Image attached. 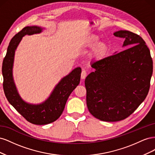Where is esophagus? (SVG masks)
I'll return each instance as SVG.
<instances>
[{
  "label": "esophagus",
  "mask_w": 155,
  "mask_h": 155,
  "mask_svg": "<svg viewBox=\"0 0 155 155\" xmlns=\"http://www.w3.org/2000/svg\"><path fill=\"white\" fill-rule=\"evenodd\" d=\"M86 76H87V72L85 70H83L81 72V78L82 79H84L85 78Z\"/></svg>",
  "instance_id": "34e87169"
}]
</instances>
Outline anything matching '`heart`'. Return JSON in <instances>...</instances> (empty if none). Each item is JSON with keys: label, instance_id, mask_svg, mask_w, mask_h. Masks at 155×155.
Masks as SVG:
<instances>
[{"label": "heart", "instance_id": "b5f03b06", "mask_svg": "<svg viewBox=\"0 0 155 155\" xmlns=\"http://www.w3.org/2000/svg\"><path fill=\"white\" fill-rule=\"evenodd\" d=\"M82 46L84 47H94L91 53L89 55V58L91 59H101L107 55L109 50V46L104 41L100 42V37L95 34H91L87 36L83 40Z\"/></svg>", "mask_w": 155, "mask_h": 155}]
</instances>
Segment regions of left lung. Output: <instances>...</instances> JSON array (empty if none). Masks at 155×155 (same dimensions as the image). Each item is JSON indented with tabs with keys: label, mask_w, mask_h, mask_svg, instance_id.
<instances>
[{
	"label": "left lung",
	"mask_w": 155,
	"mask_h": 155,
	"mask_svg": "<svg viewBox=\"0 0 155 155\" xmlns=\"http://www.w3.org/2000/svg\"><path fill=\"white\" fill-rule=\"evenodd\" d=\"M125 50L91 65L85 78L87 105L101 121H117L133 113L146 97L153 74L150 51L141 37L127 30L114 33Z\"/></svg>",
	"instance_id": "left-lung-1"
}]
</instances>
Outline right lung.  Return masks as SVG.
<instances>
[{
	"label": "right lung",
	"mask_w": 155,
	"mask_h": 155,
	"mask_svg": "<svg viewBox=\"0 0 155 155\" xmlns=\"http://www.w3.org/2000/svg\"><path fill=\"white\" fill-rule=\"evenodd\" d=\"M45 29L37 26H26L14 36L9 44L2 67L3 88L8 101L27 121L35 125L48 124L59 118L70 94L80 82L81 73L80 67L74 68L61 79L49 97L41 104H32L23 100L18 94L13 76L15 50L23 37L40 34Z\"/></svg>",
	"instance_id": "right-lung-1"
}]
</instances>
